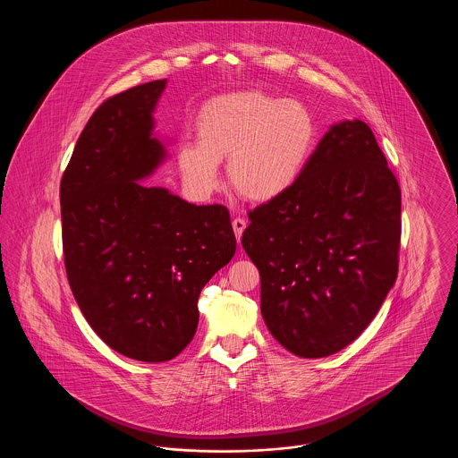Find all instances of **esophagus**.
Listing matches in <instances>:
<instances>
[{
	"mask_svg": "<svg viewBox=\"0 0 458 458\" xmlns=\"http://www.w3.org/2000/svg\"><path fill=\"white\" fill-rule=\"evenodd\" d=\"M232 226H233V232H235V237H237V240L240 242L242 233H243L245 226H247V221L243 218H235L232 221Z\"/></svg>",
	"mask_w": 458,
	"mask_h": 458,
	"instance_id": "esophagus-1",
	"label": "esophagus"
}]
</instances>
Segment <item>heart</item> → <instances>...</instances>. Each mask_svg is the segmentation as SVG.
I'll return each instance as SVG.
<instances>
[{"mask_svg": "<svg viewBox=\"0 0 458 458\" xmlns=\"http://www.w3.org/2000/svg\"><path fill=\"white\" fill-rule=\"evenodd\" d=\"M316 122L305 105L261 90L228 92L206 101L196 118L197 142L176 151L183 182L197 196L218 187L219 161L239 196L267 202L290 191L316 146Z\"/></svg>", "mask_w": 458, "mask_h": 458, "instance_id": "obj_1", "label": "heart"}]
</instances>
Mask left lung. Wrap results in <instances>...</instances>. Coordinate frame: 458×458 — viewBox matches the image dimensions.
<instances>
[{"label":"left lung","instance_id":"obj_1","mask_svg":"<svg viewBox=\"0 0 458 458\" xmlns=\"http://www.w3.org/2000/svg\"><path fill=\"white\" fill-rule=\"evenodd\" d=\"M400 211V185L360 120L333 125L297 183L249 211L242 245L284 349L327 357L368 327L396 280Z\"/></svg>","mask_w":458,"mask_h":458}]
</instances>
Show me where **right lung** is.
Listing matches in <instances>:
<instances>
[{
	"label": "right lung",
	"mask_w": 458,
	"mask_h": 458,
	"mask_svg": "<svg viewBox=\"0 0 458 458\" xmlns=\"http://www.w3.org/2000/svg\"><path fill=\"white\" fill-rule=\"evenodd\" d=\"M165 88L166 79L106 99L60 183L72 293L108 347L142 362L170 360L192 342L200 290L237 249L225 206L139 183L165 159L153 137Z\"/></svg>",
	"instance_id": "add662e5"
}]
</instances>
